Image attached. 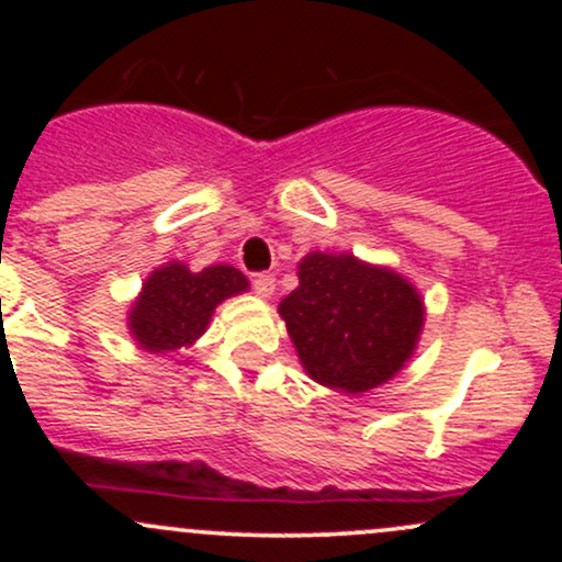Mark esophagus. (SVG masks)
Returning <instances> with one entry per match:
<instances>
[{"label":"esophagus","instance_id":"obj_1","mask_svg":"<svg viewBox=\"0 0 562 562\" xmlns=\"http://www.w3.org/2000/svg\"><path fill=\"white\" fill-rule=\"evenodd\" d=\"M254 293L259 295V299H269V295L274 293V274L269 272H261L254 277Z\"/></svg>","mask_w":562,"mask_h":562}]
</instances>
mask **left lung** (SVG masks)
<instances>
[{
    "label": "left lung",
    "mask_w": 562,
    "mask_h": 562,
    "mask_svg": "<svg viewBox=\"0 0 562 562\" xmlns=\"http://www.w3.org/2000/svg\"><path fill=\"white\" fill-rule=\"evenodd\" d=\"M280 314L303 370L346 393L370 391L396 375L425 319L420 295L404 277L346 254H308Z\"/></svg>",
    "instance_id": "1"
}]
</instances>
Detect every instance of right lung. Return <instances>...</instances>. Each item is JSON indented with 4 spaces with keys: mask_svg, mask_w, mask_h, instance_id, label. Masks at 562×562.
Masks as SVG:
<instances>
[{
    "mask_svg": "<svg viewBox=\"0 0 562 562\" xmlns=\"http://www.w3.org/2000/svg\"><path fill=\"white\" fill-rule=\"evenodd\" d=\"M248 290L235 267H209L190 272L184 263L156 269L142 285L128 314V330L150 351H173L203 335L216 303Z\"/></svg>",
    "mask_w": 562,
    "mask_h": 562,
    "instance_id": "1",
    "label": "right lung"
}]
</instances>
